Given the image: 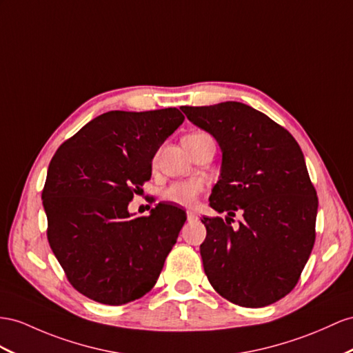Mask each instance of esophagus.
<instances>
[{"instance_id": "1", "label": "esophagus", "mask_w": 353, "mask_h": 353, "mask_svg": "<svg viewBox=\"0 0 353 353\" xmlns=\"http://www.w3.org/2000/svg\"><path fill=\"white\" fill-rule=\"evenodd\" d=\"M186 216H188V221H189V222H191V221H195V219L198 218L196 213H195L194 210H188V212H186Z\"/></svg>"}]
</instances>
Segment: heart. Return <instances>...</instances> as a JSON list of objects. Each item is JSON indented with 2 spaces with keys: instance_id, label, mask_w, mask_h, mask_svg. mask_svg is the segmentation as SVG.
<instances>
[{
  "instance_id": "b5f03b06",
  "label": "heart",
  "mask_w": 353,
  "mask_h": 353,
  "mask_svg": "<svg viewBox=\"0 0 353 353\" xmlns=\"http://www.w3.org/2000/svg\"><path fill=\"white\" fill-rule=\"evenodd\" d=\"M194 135H203V132L191 134L188 135V137H194ZM203 189H204V185L200 182V180H185V182H177V183L170 185L165 189L164 196L167 200L180 205H192L196 201V198L203 192Z\"/></svg>"
}]
</instances>
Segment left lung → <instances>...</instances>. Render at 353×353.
Returning a JSON list of instances; mask_svg holds the SVG:
<instances>
[{"instance_id":"obj_1","label":"left lung","mask_w":353,"mask_h":353,"mask_svg":"<svg viewBox=\"0 0 353 353\" xmlns=\"http://www.w3.org/2000/svg\"><path fill=\"white\" fill-rule=\"evenodd\" d=\"M180 108L222 152L209 201L227 216L201 219L205 276L234 304H273L292 291L314 245L318 196L301 148L283 126L243 103ZM237 211L243 219L234 230Z\"/></svg>"}]
</instances>
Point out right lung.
<instances>
[{
    "label": "right lung",
    "mask_w": 353,
    "mask_h": 353,
    "mask_svg": "<svg viewBox=\"0 0 353 353\" xmlns=\"http://www.w3.org/2000/svg\"><path fill=\"white\" fill-rule=\"evenodd\" d=\"M183 121L176 107L107 112L53 155L41 194L49 245L70 283L90 300L121 305L157 283L186 212L158 203L135 218L128 204Z\"/></svg>",
    "instance_id": "obj_1"
}]
</instances>
